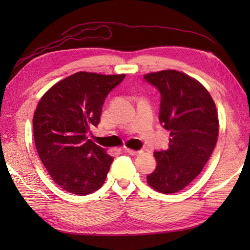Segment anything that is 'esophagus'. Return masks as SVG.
Returning a JSON list of instances; mask_svg holds the SVG:
<instances>
[{"label":"esophagus","mask_w":250,"mask_h":250,"mask_svg":"<svg viewBox=\"0 0 250 250\" xmlns=\"http://www.w3.org/2000/svg\"><path fill=\"white\" fill-rule=\"evenodd\" d=\"M126 152L129 153V155H131V156H137V155H140L141 153V151H139V150H133V149H130V148H125V149Z\"/></svg>","instance_id":"esophagus-1"}]
</instances>
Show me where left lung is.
Wrapping results in <instances>:
<instances>
[{"instance_id": "1", "label": "left lung", "mask_w": 250, "mask_h": 250, "mask_svg": "<svg viewBox=\"0 0 250 250\" xmlns=\"http://www.w3.org/2000/svg\"><path fill=\"white\" fill-rule=\"evenodd\" d=\"M161 94L160 120L169 131L167 150L155 151L157 167L147 183L161 193H175L203 169L218 139L219 120L207 89L183 72L164 70L145 74Z\"/></svg>"}]
</instances>
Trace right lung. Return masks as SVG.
I'll use <instances>...</instances> for the list:
<instances>
[{"label": "right lung", "instance_id": "1", "mask_svg": "<svg viewBox=\"0 0 250 250\" xmlns=\"http://www.w3.org/2000/svg\"><path fill=\"white\" fill-rule=\"evenodd\" d=\"M125 77L77 72L55 83L37 104L36 150L52 180L65 191L86 195L103 186L114 158L86 134L98 126L105 98Z\"/></svg>", "mask_w": 250, "mask_h": 250}]
</instances>
